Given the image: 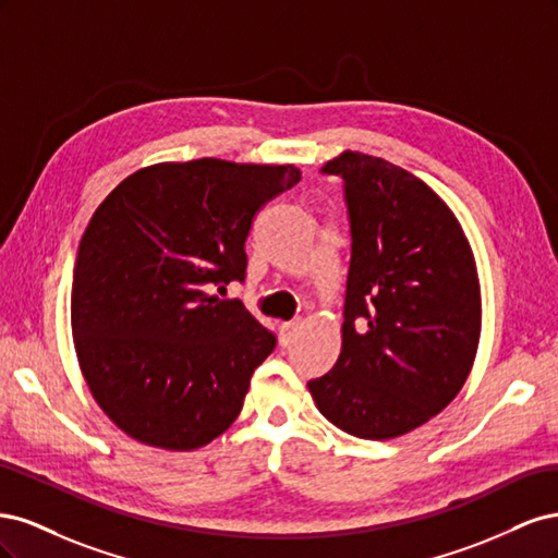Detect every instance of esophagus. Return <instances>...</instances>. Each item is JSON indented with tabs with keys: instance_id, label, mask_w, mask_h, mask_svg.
Returning a JSON list of instances; mask_svg holds the SVG:
<instances>
[{
	"instance_id": "obj_1",
	"label": "esophagus",
	"mask_w": 558,
	"mask_h": 558,
	"mask_svg": "<svg viewBox=\"0 0 558 558\" xmlns=\"http://www.w3.org/2000/svg\"><path fill=\"white\" fill-rule=\"evenodd\" d=\"M298 326H300V320H289V324L281 326V337H279L281 347H289L293 342V337L298 332Z\"/></svg>"
}]
</instances>
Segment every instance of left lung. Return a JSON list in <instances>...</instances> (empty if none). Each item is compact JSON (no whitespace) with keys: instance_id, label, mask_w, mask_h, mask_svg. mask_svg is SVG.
Wrapping results in <instances>:
<instances>
[{"instance_id":"1","label":"left lung","mask_w":558,"mask_h":558,"mask_svg":"<svg viewBox=\"0 0 558 558\" xmlns=\"http://www.w3.org/2000/svg\"><path fill=\"white\" fill-rule=\"evenodd\" d=\"M320 172L344 181L351 260L340 359L307 388L337 428L388 440L442 412L470 375L475 256L451 209L402 167L347 150Z\"/></svg>"}]
</instances>
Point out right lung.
Instances as JSON below:
<instances>
[{
	"label": "right lung",
	"mask_w": 558,
	"mask_h": 558,
	"mask_svg": "<svg viewBox=\"0 0 558 558\" xmlns=\"http://www.w3.org/2000/svg\"><path fill=\"white\" fill-rule=\"evenodd\" d=\"M298 181L293 165L160 162L93 214L74 265V347L93 398L134 440L197 449L242 412L277 337L211 291L244 281L253 216Z\"/></svg>",
	"instance_id": "obj_1"
}]
</instances>
